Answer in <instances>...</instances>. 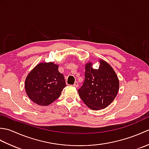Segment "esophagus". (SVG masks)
Here are the masks:
<instances>
[{
	"mask_svg": "<svg viewBox=\"0 0 149 149\" xmlns=\"http://www.w3.org/2000/svg\"><path fill=\"white\" fill-rule=\"evenodd\" d=\"M73 86H74V87H75V88H77L78 87V83L77 81H75V83H74V85H73Z\"/></svg>",
	"mask_w": 149,
	"mask_h": 149,
	"instance_id": "1",
	"label": "esophagus"
}]
</instances>
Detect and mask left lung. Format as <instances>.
<instances>
[{
  "mask_svg": "<svg viewBox=\"0 0 149 149\" xmlns=\"http://www.w3.org/2000/svg\"><path fill=\"white\" fill-rule=\"evenodd\" d=\"M119 88L116 73L108 63L100 61L98 69L89 63L85 66L84 81L79 89V95L90 108L99 110L106 108L115 99Z\"/></svg>",
  "mask_w": 149,
  "mask_h": 149,
  "instance_id": "left-lung-1",
  "label": "left lung"
}]
</instances>
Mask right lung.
<instances>
[{
	"label": "right lung",
	"instance_id": "right-lung-1",
	"mask_svg": "<svg viewBox=\"0 0 149 149\" xmlns=\"http://www.w3.org/2000/svg\"><path fill=\"white\" fill-rule=\"evenodd\" d=\"M66 86L58 65L52 62L40 63L26 79L25 88L29 99L38 105L48 106L60 96Z\"/></svg>",
	"mask_w": 149,
	"mask_h": 149
}]
</instances>
